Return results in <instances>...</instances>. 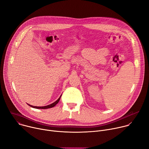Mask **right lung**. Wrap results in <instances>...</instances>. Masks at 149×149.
<instances>
[{
    "instance_id": "right-lung-1",
    "label": "right lung",
    "mask_w": 149,
    "mask_h": 149,
    "mask_svg": "<svg viewBox=\"0 0 149 149\" xmlns=\"http://www.w3.org/2000/svg\"><path fill=\"white\" fill-rule=\"evenodd\" d=\"M61 95L59 97V98L56 101H55L54 102H53V103H52V104H49V105H46V106H43V107H37V106H33V105H30V104H28V105H29L30 107H33V108H34V109H49V108H52V107H54V106H55L58 103V102H59V100H60V98H61Z\"/></svg>"
}]
</instances>
